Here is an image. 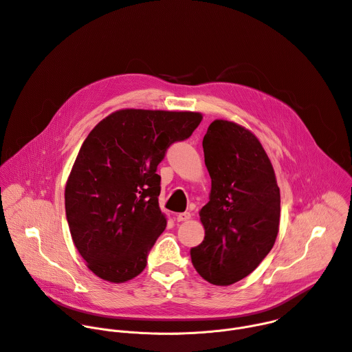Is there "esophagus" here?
I'll use <instances>...</instances> for the list:
<instances>
[{
	"instance_id": "obj_1",
	"label": "esophagus",
	"mask_w": 352,
	"mask_h": 352,
	"mask_svg": "<svg viewBox=\"0 0 352 352\" xmlns=\"http://www.w3.org/2000/svg\"><path fill=\"white\" fill-rule=\"evenodd\" d=\"M190 219V213L189 212H184V213H179L177 216V221H188Z\"/></svg>"
}]
</instances>
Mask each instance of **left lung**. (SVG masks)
Listing matches in <instances>:
<instances>
[{
  "label": "left lung",
  "mask_w": 352,
  "mask_h": 352,
  "mask_svg": "<svg viewBox=\"0 0 352 352\" xmlns=\"http://www.w3.org/2000/svg\"><path fill=\"white\" fill-rule=\"evenodd\" d=\"M210 200L199 212L205 239L190 249L196 272L214 285L252 273L272 250L280 224V188L259 139L216 120L204 138Z\"/></svg>",
  "instance_id": "1"
}]
</instances>
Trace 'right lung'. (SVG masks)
Here are the masks:
<instances>
[{
  "label": "right lung",
  "instance_id": "obj_1",
  "mask_svg": "<svg viewBox=\"0 0 352 352\" xmlns=\"http://www.w3.org/2000/svg\"><path fill=\"white\" fill-rule=\"evenodd\" d=\"M202 121L190 111L120 110L85 139L65 186L72 241L87 267L110 283L143 272L166 230L157 166Z\"/></svg>",
  "mask_w": 352,
  "mask_h": 352
}]
</instances>
